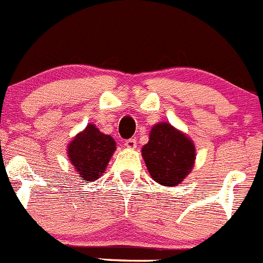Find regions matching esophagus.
<instances>
[{
    "mask_svg": "<svg viewBox=\"0 0 263 263\" xmlns=\"http://www.w3.org/2000/svg\"><path fill=\"white\" fill-rule=\"evenodd\" d=\"M124 145H125L126 148H129V149H133V148L137 147V140H135V138L126 139L125 143H124Z\"/></svg>",
    "mask_w": 263,
    "mask_h": 263,
    "instance_id": "obj_1",
    "label": "esophagus"
}]
</instances>
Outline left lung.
Masks as SVG:
<instances>
[{
  "mask_svg": "<svg viewBox=\"0 0 263 263\" xmlns=\"http://www.w3.org/2000/svg\"><path fill=\"white\" fill-rule=\"evenodd\" d=\"M142 155L153 180L161 185L176 186L191 173L196 149L183 133L170 124L160 123L151 130Z\"/></svg>",
  "mask_w": 263,
  "mask_h": 263,
  "instance_id": "1",
  "label": "left lung"
}]
</instances>
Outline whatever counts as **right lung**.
<instances>
[{
  "mask_svg": "<svg viewBox=\"0 0 263 263\" xmlns=\"http://www.w3.org/2000/svg\"><path fill=\"white\" fill-rule=\"evenodd\" d=\"M115 140L111 135L101 133L93 124L79 133L67 147V155L72 166L80 174V180H96L106 170L114 151Z\"/></svg>",
  "mask_w": 263,
  "mask_h": 263,
  "instance_id": "1",
  "label": "right lung"
}]
</instances>
